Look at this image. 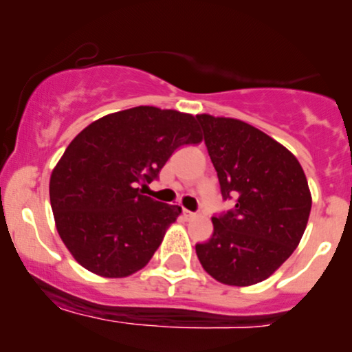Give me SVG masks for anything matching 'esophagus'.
Instances as JSON below:
<instances>
[{"mask_svg":"<svg viewBox=\"0 0 352 352\" xmlns=\"http://www.w3.org/2000/svg\"><path fill=\"white\" fill-rule=\"evenodd\" d=\"M184 217L187 218V220H192V218L195 217V213H193V212H190V210H185V208H184Z\"/></svg>","mask_w":352,"mask_h":352,"instance_id":"1","label":"esophagus"}]
</instances>
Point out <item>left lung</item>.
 <instances>
[{
	"label": "left lung",
	"mask_w": 352,
	"mask_h": 352,
	"mask_svg": "<svg viewBox=\"0 0 352 352\" xmlns=\"http://www.w3.org/2000/svg\"><path fill=\"white\" fill-rule=\"evenodd\" d=\"M223 200L235 207L212 217L213 233L197 243L210 276L225 285L266 280L292 256L311 212L300 162L265 132L236 119L197 116Z\"/></svg>",
	"instance_id": "left-lung-1"
}]
</instances>
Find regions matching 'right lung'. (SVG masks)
Listing matches in <instances>:
<instances>
[{
  "label": "right lung",
  "instance_id": "1",
  "mask_svg": "<svg viewBox=\"0 0 352 352\" xmlns=\"http://www.w3.org/2000/svg\"><path fill=\"white\" fill-rule=\"evenodd\" d=\"M199 142L195 117L151 106L104 116L76 135L50 182L56 227L76 261L106 278L144 268L182 208L140 187L177 148Z\"/></svg>",
  "mask_w": 352,
  "mask_h": 352
}]
</instances>
